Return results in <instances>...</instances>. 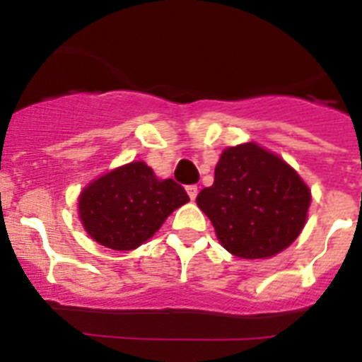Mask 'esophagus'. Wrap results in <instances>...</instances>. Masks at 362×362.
<instances>
[{
  "instance_id": "34e87169",
  "label": "esophagus",
  "mask_w": 362,
  "mask_h": 362,
  "mask_svg": "<svg viewBox=\"0 0 362 362\" xmlns=\"http://www.w3.org/2000/svg\"><path fill=\"white\" fill-rule=\"evenodd\" d=\"M197 192H199V188H197L196 185H188V187H187V194H188V196H190L192 201H194L197 197Z\"/></svg>"
}]
</instances>
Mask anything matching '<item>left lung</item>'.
I'll return each mask as SVG.
<instances>
[{"label":"left lung","instance_id":"obj_1","mask_svg":"<svg viewBox=\"0 0 362 362\" xmlns=\"http://www.w3.org/2000/svg\"><path fill=\"white\" fill-rule=\"evenodd\" d=\"M310 190L292 166L255 143L223 150L214 185L196 203L230 254L264 259L288 248L306 223Z\"/></svg>","mask_w":362,"mask_h":362}]
</instances>
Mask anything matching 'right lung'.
<instances>
[{
    "label": "right lung",
    "instance_id": "right-lung-1",
    "mask_svg": "<svg viewBox=\"0 0 362 362\" xmlns=\"http://www.w3.org/2000/svg\"><path fill=\"white\" fill-rule=\"evenodd\" d=\"M188 201L174 179H158L148 165L136 161L101 175L81 192L79 219L99 245L134 250Z\"/></svg>",
    "mask_w": 362,
    "mask_h": 362
}]
</instances>
